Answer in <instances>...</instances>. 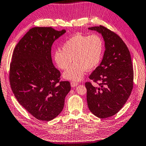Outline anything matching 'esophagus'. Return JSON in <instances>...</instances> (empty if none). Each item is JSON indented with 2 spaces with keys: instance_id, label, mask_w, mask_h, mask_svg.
<instances>
[{
  "instance_id": "1",
  "label": "esophagus",
  "mask_w": 146,
  "mask_h": 146,
  "mask_svg": "<svg viewBox=\"0 0 146 146\" xmlns=\"http://www.w3.org/2000/svg\"><path fill=\"white\" fill-rule=\"evenodd\" d=\"M70 85H71V87H74L76 86H77L78 85V84L77 82H72L70 83Z\"/></svg>"
}]
</instances>
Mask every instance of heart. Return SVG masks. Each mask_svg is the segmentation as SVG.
I'll list each match as a JSON object with an SVG mask.
<instances>
[{"mask_svg":"<svg viewBox=\"0 0 146 146\" xmlns=\"http://www.w3.org/2000/svg\"><path fill=\"white\" fill-rule=\"evenodd\" d=\"M104 51V42L100 35L76 33L62 44V51H55L53 60L62 70H66L73 60L72 65L63 74V78L78 82L83 79L87 70H92L99 65Z\"/></svg>","mask_w":146,"mask_h":146,"instance_id":"heart-1","label":"heart"}]
</instances>
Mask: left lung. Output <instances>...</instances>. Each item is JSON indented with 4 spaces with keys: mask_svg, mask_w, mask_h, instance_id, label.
I'll list each match as a JSON object with an SVG mask.
<instances>
[{
    "mask_svg": "<svg viewBox=\"0 0 146 146\" xmlns=\"http://www.w3.org/2000/svg\"><path fill=\"white\" fill-rule=\"evenodd\" d=\"M88 29L102 35L105 51L102 62L89 77L98 86L86 83L87 102L94 115L104 119L117 113L131 95L133 66L129 49L116 33L102 25Z\"/></svg>",
    "mask_w": 146,
    "mask_h": 146,
    "instance_id": "1",
    "label": "left lung"
}]
</instances>
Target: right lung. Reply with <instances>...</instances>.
I'll list each match as a JSON object with an SVG mask.
<instances>
[{"label":"right lung","mask_w":146,"mask_h":146,"mask_svg":"<svg viewBox=\"0 0 146 146\" xmlns=\"http://www.w3.org/2000/svg\"><path fill=\"white\" fill-rule=\"evenodd\" d=\"M66 31L52 27L31 29L15 46L10 66V84L17 101L37 119L49 121L62 111L70 91L60 81L53 65L51 46Z\"/></svg>","instance_id":"obj_1"}]
</instances>
